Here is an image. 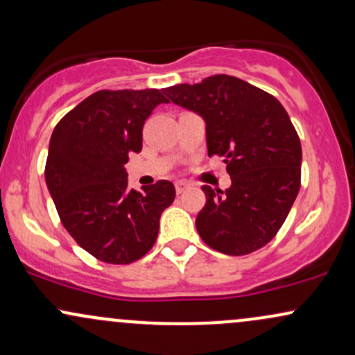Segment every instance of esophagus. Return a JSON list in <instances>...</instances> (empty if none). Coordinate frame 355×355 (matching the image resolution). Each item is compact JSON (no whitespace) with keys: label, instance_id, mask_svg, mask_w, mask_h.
<instances>
[{"label":"esophagus","instance_id":"34e87169","mask_svg":"<svg viewBox=\"0 0 355 355\" xmlns=\"http://www.w3.org/2000/svg\"><path fill=\"white\" fill-rule=\"evenodd\" d=\"M187 189H189V183L187 182H183V180L175 182V190H177V193H182V191H185Z\"/></svg>","mask_w":355,"mask_h":355}]
</instances>
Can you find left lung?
I'll list each match as a JSON object with an SVG mask.
<instances>
[{"instance_id":"1","label":"left lung","mask_w":355,"mask_h":355,"mask_svg":"<svg viewBox=\"0 0 355 355\" xmlns=\"http://www.w3.org/2000/svg\"><path fill=\"white\" fill-rule=\"evenodd\" d=\"M168 101L205 120L209 157H223L232 185H203L205 207L195 225L207 245L247 255L267 245L300 189L302 146L280 101L230 75L165 88Z\"/></svg>"}]
</instances>
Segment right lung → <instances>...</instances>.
I'll use <instances>...</instances> for the list:
<instances>
[{
    "label": "right lung",
    "instance_id": "obj_1",
    "mask_svg": "<svg viewBox=\"0 0 355 355\" xmlns=\"http://www.w3.org/2000/svg\"><path fill=\"white\" fill-rule=\"evenodd\" d=\"M164 89H100L53 130L44 178L68 234L107 263H132L153 247L175 187L128 189L125 164L141 150V130Z\"/></svg>",
    "mask_w": 355,
    "mask_h": 355
}]
</instances>
